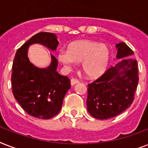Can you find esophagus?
<instances>
[{"instance_id":"1","label":"esophagus","mask_w":148,"mask_h":148,"mask_svg":"<svg viewBox=\"0 0 148 148\" xmlns=\"http://www.w3.org/2000/svg\"><path fill=\"white\" fill-rule=\"evenodd\" d=\"M77 83H79V81L77 79L71 78V85H74V84H76Z\"/></svg>"}]
</instances>
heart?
Wrapping results in <instances>:
<instances>
[{"label":"heart","instance_id":"b5f03b06","mask_svg":"<svg viewBox=\"0 0 148 148\" xmlns=\"http://www.w3.org/2000/svg\"><path fill=\"white\" fill-rule=\"evenodd\" d=\"M58 58L61 64L68 67L75 62H82L84 73L89 77H97L108 68L110 51L106 45L97 41L77 40L68 45L67 51H60Z\"/></svg>","mask_w":148,"mask_h":148}]
</instances>
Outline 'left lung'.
<instances>
[{"instance_id": "left-lung-1", "label": "left lung", "mask_w": 148, "mask_h": 148, "mask_svg": "<svg viewBox=\"0 0 148 148\" xmlns=\"http://www.w3.org/2000/svg\"><path fill=\"white\" fill-rule=\"evenodd\" d=\"M116 47L117 58L134 53L124 42ZM138 81L136 60L123 59L116 66L108 68L97 80L88 84V112L100 120L109 119L123 112L133 103Z\"/></svg>"}]
</instances>
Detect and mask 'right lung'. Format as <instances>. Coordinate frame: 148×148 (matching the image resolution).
<instances>
[{"label": "right lung", "mask_w": 148, "mask_h": 148, "mask_svg": "<svg viewBox=\"0 0 148 148\" xmlns=\"http://www.w3.org/2000/svg\"><path fill=\"white\" fill-rule=\"evenodd\" d=\"M38 43L55 51L58 41L54 34L40 32L17 50L12 65L11 84L14 97L32 117L50 119L60 112L63 100L71 88V81L57 71L58 60L51 54L47 68H38L27 58L31 45Z\"/></svg>", "instance_id": "1"}]
</instances>
